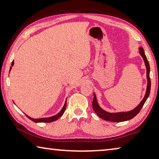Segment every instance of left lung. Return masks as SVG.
Wrapping results in <instances>:
<instances>
[{"mask_svg": "<svg viewBox=\"0 0 159 159\" xmlns=\"http://www.w3.org/2000/svg\"><path fill=\"white\" fill-rule=\"evenodd\" d=\"M139 53L142 55V57H143V60L144 61L145 65L147 67V92L145 94V96L144 99H142V102L139 103V105L136 107L135 109H134L132 111H128V112H119V113H109L105 111H104L103 109H102L98 105V102L96 99V96L94 94V98L93 101V108L94 111H95L97 114L98 115L99 117H100L102 119L108 120V121H112V122H122L125 121V120L132 119L134 118L135 116L140 111L141 109L145 103V102L148 98V97L149 95L150 90H151V80L149 77V71H150V67L149 61L147 60V58L145 55L144 50L142 48H139Z\"/></svg>", "mask_w": 159, "mask_h": 159, "instance_id": "1", "label": "left lung"}]
</instances>
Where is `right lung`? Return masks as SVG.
I'll list each match as a JSON object with an SVG mask.
<instances>
[{
	"label": "right lung",
	"mask_w": 159,
	"mask_h": 159,
	"mask_svg": "<svg viewBox=\"0 0 159 159\" xmlns=\"http://www.w3.org/2000/svg\"><path fill=\"white\" fill-rule=\"evenodd\" d=\"M13 64H14V61H12L11 65L13 66ZM10 69H11V67H10ZM66 101L65 102V104H64V106L63 107L62 109H61L60 111V112L59 113V114H57V115L53 116H51V117L42 118H38V119H34V118H32L31 117L28 116L27 115H26V116L29 118V119L31 120L32 121H34V122H36V123H50V122H52V121H55V120H57L59 118L61 117V116H62L64 111H65V109H66Z\"/></svg>",
	"instance_id": "obj_1"
}]
</instances>
